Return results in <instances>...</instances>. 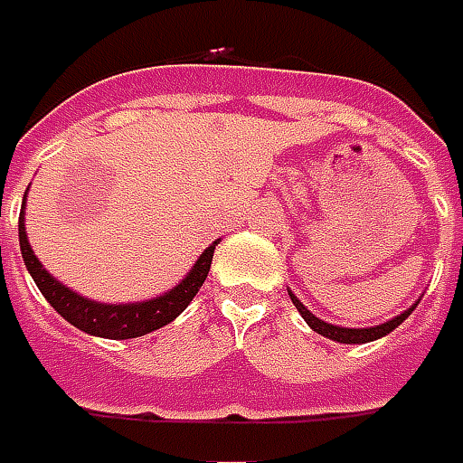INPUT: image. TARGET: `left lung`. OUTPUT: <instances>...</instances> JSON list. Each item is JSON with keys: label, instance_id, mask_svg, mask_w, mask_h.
<instances>
[{"label": "left lung", "instance_id": "8db88e82", "mask_svg": "<svg viewBox=\"0 0 463 463\" xmlns=\"http://www.w3.org/2000/svg\"><path fill=\"white\" fill-rule=\"evenodd\" d=\"M288 297L294 301V307L298 309V314L304 317V322L309 324L311 329L317 332V335H322L326 339H335V342H342V345H363V342H373V339H380L390 335L395 326H401V324L411 317V311L416 309V304L411 307V309H405L403 314H398L395 319H390L385 324H377V326H363V329H347V326H337V324H329V322H322L319 317H314L301 301H298L291 291H288Z\"/></svg>", "mask_w": 463, "mask_h": 463}]
</instances>
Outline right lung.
I'll return each mask as SVG.
<instances>
[{
  "mask_svg": "<svg viewBox=\"0 0 463 463\" xmlns=\"http://www.w3.org/2000/svg\"><path fill=\"white\" fill-rule=\"evenodd\" d=\"M218 241L203 250V256L194 260L192 271L179 281L175 288H169L166 294L149 301H137V304H100V301H90V298L75 294L73 288L62 286L58 279H52L50 273L43 269V263L37 260L34 250L30 248L27 241V231H24V207L20 213V248L24 266L34 279L37 288L43 291L47 304L58 311L62 319L78 326L80 332L93 335V337L106 339H134L144 337L154 329L165 326V324L175 322L182 311L187 309L194 294L200 291V286L205 284L210 263H213V253H215Z\"/></svg>",
  "mask_w": 463,
  "mask_h": 463,
  "instance_id": "right-lung-1",
  "label": "right lung"
}]
</instances>
